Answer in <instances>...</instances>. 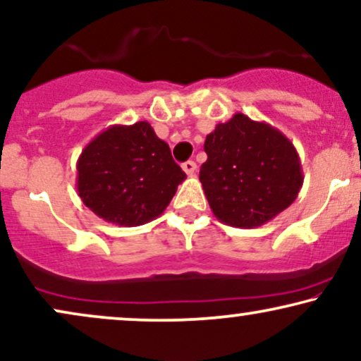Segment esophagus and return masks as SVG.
Here are the masks:
<instances>
[{
  "label": "esophagus",
  "instance_id": "1",
  "mask_svg": "<svg viewBox=\"0 0 361 361\" xmlns=\"http://www.w3.org/2000/svg\"><path fill=\"white\" fill-rule=\"evenodd\" d=\"M182 169H184V172L188 173V176H194L195 171H197V166H195L194 160H188V162L182 164Z\"/></svg>",
  "mask_w": 361,
  "mask_h": 361
}]
</instances>
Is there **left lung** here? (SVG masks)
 Segmentation results:
<instances>
[{"label":"left lung","instance_id":"obj_1","mask_svg":"<svg viewBox=\"0 0 361 361\" xmlns=\"http://www.w3.org/2000/svg\"><path fill=\"white\" fill-rule=\"evenodd\" d=\"M199 179L214 216L233 228L266 224L289 207L303 185L300 155L278 128L235 114L204 142Z\"/></svg>","mask_w":361,"mask_h":361}]
</instances>
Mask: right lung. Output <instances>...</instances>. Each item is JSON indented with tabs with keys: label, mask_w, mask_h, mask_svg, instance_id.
Wrapping results in <instances>:
<instances>
[{
	"label": "right lung",
	"mask_w": 361,
	"mask_h": 361,
	"mask_svg": "<svg viewBox=\"0 0 361 361\" xmlns=\"http://www.w3.org/2000/svg\"><path fill=\"white\" fill-rule=\"evenodd\" d=\"M77 172L83 204L104 221L126 228L162 214L188 177L149 122L105 128L82 150Z\"/></svg>",
	"instance_id": "right-lung-1"
}]
</instances>
